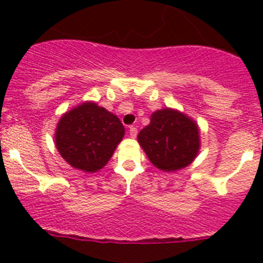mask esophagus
<instances>
[{"instance_id":"esophagus-1","label":"esophagus","mask_w":263,"mask_h":263,"mask_svg":"<svg viewBox=\"0 0 263 263\" xmlns=\"http://www.w3.org/2000/svg\"><path fill=\"white\" fill-rule=\"evenodd\" d=\"M128 131H129V136L132 137V139H135V137L137 136V128L135 126H131L128 128Z\"/></svg>"}]
</instances>
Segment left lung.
<instances>
[{"instance_id":"1","label":"left lung","mask_w":263,"mask_h":263,"mask_svg":"<svg viewBox=\"0 0 263 263\" xmlns=\"http://www.w3.org/2000/svg\"><path fill=\"white\" fill-rule=\"evenodd\" d=\"M137 140L148 160L164 172L185 168L200 150V131L196 122L171 108L153 113L150 124L140 131Z\"/></svg>"}]
</instances>
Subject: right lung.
<instances>
[{
    "mask_svg": "<svg viewBox=\"0 0 263 263\" xmlns=\"http://www.w3.org/2000/svg\"><path fill=\"white\" fill-rule=\"evenodd\" d=\"M123 136L118 117L97 103L86 102L61 117L54 141L72 168L94 173L109 161Z\"/></svg>",
    "mask_w": 263,
    "mask_h": 263,
    "instance_id": "add662e5",
    "label": "right lung"
}]
</instances>
